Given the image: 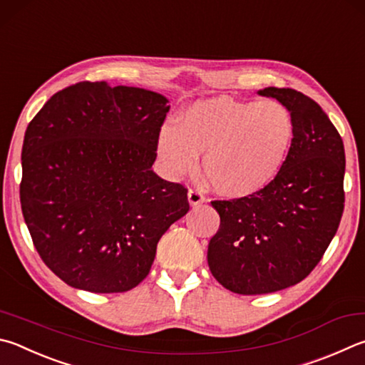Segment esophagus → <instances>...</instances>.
I'll return each mask as SVG.
<instances>
[{
	"label": "esophagus",
	"mask_w": 365,
	"mask_h": 365,
	"mask_svg": "<svg viewBox=\"0 0 365 365\" xmlns=\"http://www.w3.org/2000/svg\"><path fill=\"white\" fill-rule=\"evenodd\" d=\"M188 202H190L191 207H200L201 204L205 202V197H204V195L201 193V191L190 190L188 191Z\"/></svg>",
	"instance_id": "obj_1"
}]
</instances>
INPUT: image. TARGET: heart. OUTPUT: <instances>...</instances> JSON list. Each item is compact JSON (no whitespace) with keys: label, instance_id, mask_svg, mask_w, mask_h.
I'll use <instances>...</instances> for the list:
<instances>
[{"label":"heart","instance_id":"1","mask_svg":"<svg viewBox=\"0 0 365 365\" xmlns=\"http://www.w3.org/2000/svg\"><path fill=\"white\" fill-rule=\"evenodd\" d=\"M295 119L279 101L214 97L185 108L177 124L158 132L156 155L169 178L196 169L217 195L240 200L258 193L279 175L295 142Z\"/></svg>","mask_w":365,"mask_h":365}]
</instances>
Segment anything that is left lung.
Masks as SVG:
<instances>
[{"instance_id": "1", "label": "left lung", "mask_w": 365, "mask_h": 365, "mask_svg": "<svg viewBox=\"0 0 365 365\" xmlns=\"http://www.w3.org/2000/svg\"><path fill=\"white\" fill-rule=\"evenodd\" d=\"M295 119V142L273 182L258 193L214 201L220 228L207 249L212 276L241 295L277 292L303 281L339 230L344 207V147L329 116L295 89L264 88Z\"/></svg>"}]
</instances>
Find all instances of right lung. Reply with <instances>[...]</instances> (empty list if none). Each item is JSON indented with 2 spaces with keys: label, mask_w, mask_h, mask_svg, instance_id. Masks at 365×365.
<instances>
[{
  "label": "right lung",
  "mask_w": 365,
  "mask_h": 365,
  "mask_svg": "<svg viewBox=\"0 0 365 365\" xmlns=\"http://www.w3.org/2000/svg\"><path fill=\"white\" fill-rule=\"evenodd\" d=\"M168 103L153 91L83 81L52 96L26 128L22 214L39 257L68 286L134 289L190 210L187 188L151 169Z\"/></svg>",
  "instance_id": "right-lung-1"
}]
</instances>
